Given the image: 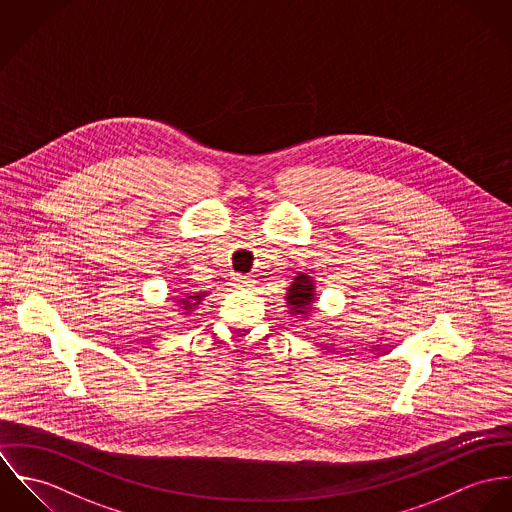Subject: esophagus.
Segmentation results:
<instances>
[{
    "label": "esophagus",
    "instance_id": "34e87169",
    "mask_svg": "<svg viewBox=\"0 0 512 512\" xmlns=\"http://www.w3.org/2000/svg\"><path fill=\"white\" fill-rule=\"evenodd\" d=\"M233 281H235L237 286H249V284H251V279H249L247 275H235Z\"/></svg>",
    "mask_w": 512,
    "mask_h": 512
}]
</instances>
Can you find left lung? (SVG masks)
<instances>
[{
  "mask_svg": "<svg viewBox=\"0 0 512 512\" xmlns=\"http://www.w3.org/2000/svg\"><path fill=\"white\" fill-rule=\"evenodd\" d=\"M286 300L290 304L292 314H306L312 310L314 302V281L308 275L298 273L294 279V284L288 288Z\"/></svg>",
  "mask_w": 512,
  "mask_h": 512,
  "instance_id": "1",
  "label": "left lung"
}]
</instances>
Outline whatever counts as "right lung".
Returning <instances> with one entry per match:
<instances>
[{
    "label": "right lung",
    "instance_id": "obj_1",
    "mask_svg": "<svg viewBox=\"0 0 512 512\" xmlns=\"http://www.w3.org/2000/svg\"><path fill=\"white\" fill-rule=\"evenodd\" d=\"M204 298V294L202 292H198V294H194V296H184V298H178L180 300V304H182V308L184 310H192L194 306H198L200 304V300Z\"/></svg>",
    "mask_w": 512,
    "mask_h": 512
}]
</instances>
